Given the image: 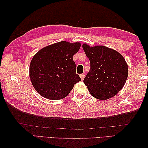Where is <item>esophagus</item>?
Listing matches in <instances>:
<instances>
[{
	"instance_id": "34e87169",
	"label": "esophagus",
	"mask_w": 148,
	"mask_h": 148,
	"mask_svg": "<svg viewBox=\"0 0 148 148\" xmlns=\"http://www.w3.org/2000/svg\"><path fill=\"white\" fill-rule=\"evenodd\" d=\"M80 77H81V80H83L84 78V74H80Z\"/></svg>"
}]
</instances>
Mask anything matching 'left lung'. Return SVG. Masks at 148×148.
I'll use <instances>...</instances> for the list:
<instances>
[{"instance_id":"8db88e82","label":"left lung","mask_w":148,"mask_h":148,"mask_svg":"<svg viewBox=\"0 0 148 148\" xmlns=\"http://www.w3.org/2000/svg\"><path fill=\"white\" fill-rule=\"evenodd\" d=\"M83 48L90 62V70L84 79L91 95L104 100L112 98L124 86L128 77L127 63L120 53L104 46Z\"/></svg>"}]
</instances>
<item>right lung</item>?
I'll list each match as a JSON object with an SVG mask.
<instances>
[{"label": "right lung", "mask_w": 148, "mask_h": 148, "mask_svg": "<svg viewBox=\"0 0 148 148\" xmlns=\"http://www.w3.org/2000/svg\"><path fill=\"white\" fill-rule=\"evenodd\" d=\"M81 43L58 42L40 49L30 64L29 76L34 88L49 100L64 98L81 81L73 56Z\"/></svg>", "instance_id": "obj_1"}]
</instances>
